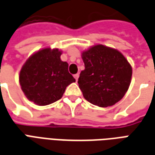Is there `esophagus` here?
Listing matches in <instances>:
<instances>
[{
	"mask_svg": "<svg viewBox=\"0 0 155 155\" xmlns=\"http://www.w3.org/2000/svg\"><path fill=\"white\" fill-rule=\"evenodd\" d=\"M74 78H75V79H76V81H78V78H79V74H78V73H77V74H75V75H74Z\"/></svg>",
	"mask_w": 155,
	"mask_h": 155,
	"instance_id": "esophagus-1",
	"label": "esophagus"
}]
</instances>
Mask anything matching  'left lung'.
I'll return each mask as SVG.
<instances>
[{
  "label": "left lung",
  "mask_w": 155,
  "mask_h": 155,
  "mask_svg": "<svg viewBox=\"0 0 155 155\" xmlns=\"http://www.w3.org/2000/svg\"><path fill=\"white\" fill-rule=\"evenodd\" d=\"M85 69L78 78L82 95L100 107L113 106L128 90L132 68L120 52L105 45H94L82 52Z\"/></svg>",
  "instance_id": "obj_1"
}]
</instances>
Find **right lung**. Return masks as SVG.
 I'll list each match as a JSON object with an SVG mask.
<instances>
[{"label": "right lung", "instance_id": "add662e5", "mask_svg": "<svg viewBox=\"0 0 155 155\" xmlns=\"http://www.w3.org/2000/svg\"><path fill=\"white\" fill-rule=\"evenodd\" d=\"M58 48H43L31 55L20 72L21 89L30 101L46 106L59 100L68 86L76 80L68 73V64L60 59Z\"/></svg>", "mask_w": 155, "mask_h": 155}]
</instances>
